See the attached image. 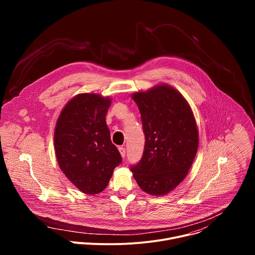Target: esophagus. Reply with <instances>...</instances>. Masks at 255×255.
<instances>
[{"label": "esophagus", "instance_id": "esophagus-1", "mask_svg": "<svg viewBox=\"0 0 255 255\" xmlns=\"http://www.w3.org/2000/svg\"><path fill=\"white\" fill-rule=\"evenodd\" d=\"M118 149H119V152H120L121 156L124 158V157H125V154H126V150H125V148H124V147H119Z\"/></svg>", "mask_w": 255, "mask_h": 255}]
</instances>
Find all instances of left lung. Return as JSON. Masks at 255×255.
Here are the masks:
<instances>
[{
	"instance_id": "left-lung-1",
	"label": "left lung",
	"mask_w": 255,
	"mask_h": 255,
	"mask_svg": "<svg viewBox=\"0 0 255 255\" xmlns=\"http://www.w3.org/2000/svg\"><path fill=\"white\" fill-rule=\"evenodd\" d=\"M139 108L144 151L131 167L142 191L163 196L187 176L199 146V132L192 109L179 92L168 85H158L132 95Z\"/></svg>"
}]
</instances>
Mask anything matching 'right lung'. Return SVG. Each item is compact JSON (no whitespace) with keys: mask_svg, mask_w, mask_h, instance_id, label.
Returning a JSON list of instances; mask_svg holds the SVG:
<instances>
[{"mask_svg":"<svg viewBox=\"0 0 255 255\" xmlns=\"http://www.w3.org/2000/svg\"><path fill=\"white\" fill-rule=\"evenodd\" d=\"M111 99L79 94L62 109L54 131V150L65 176L81 192L96 195L122 162L106 123Z\"/></svg>","mask_w":255,"mask_h":255,"instance_id":"obj_1","label":"right lung"}]
</instances>
